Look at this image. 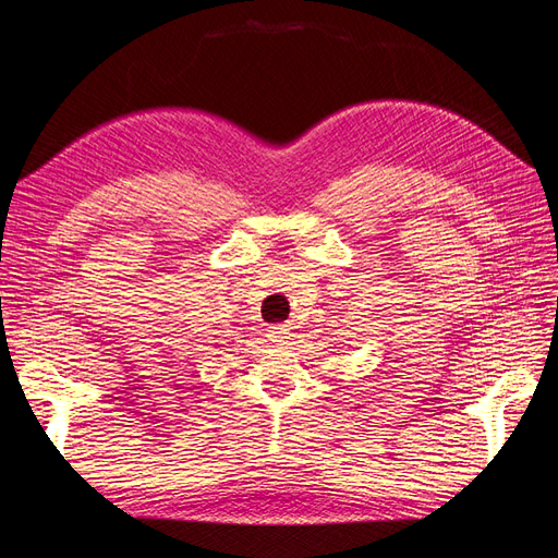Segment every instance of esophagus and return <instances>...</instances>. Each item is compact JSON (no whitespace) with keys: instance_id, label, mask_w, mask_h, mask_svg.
<instances>
[{"instance_id":"34e87169","label":"esophagus","mask_w":558,"mask_h":558,"mask_svg":"<svg viewBox=\"0 0 558 558\" xmlns=\"http://www.w3.org/2000/svg\"><path fill=\"white\" fill-rule=\"evenodd\" d=\"M267 337H269V342H286L291 337V328L289 326H269Z\"/></svg>"}]
</instances>
